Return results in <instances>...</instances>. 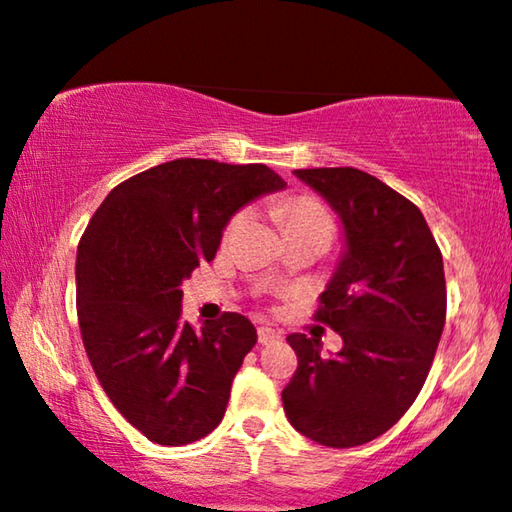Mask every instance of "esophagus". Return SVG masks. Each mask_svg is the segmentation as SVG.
Returning <instances> with one entry per match:
<instances>
[{"mask_svg": "<svg viewBox=\"0 0 512 512\" xmlns=\"http://www.w3.org/2000/svg\"><path fill=\"white\" fill-rule=\"evenodd\" d=\"M257 339H260L262 346H269V344L278 342V339H281V335H278L276 330H271V327H260V330H257Z\"/></svg>", "mask_w": 512, "mask_h": 512, "instance_id": "obj_1", "label": "esophagus"}]
</instances>
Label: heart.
<instances>
[{
	"label": "heart",
	"instance_id": "b5f03b06",
	"mask_svg": "<svg viewBox=\"0 0 512 512\" xmlns=\"http://www.w3.org/2000/svg\"><path fill=\"white\" fill-rule=\"evenodd\" d=\"M285 229H323L332 236V229H335V222H332V215L327 213V208L313 196H297L285 203L281 208ZM236 220L229 224V229L234 227Z\"/></svg>",
	"mask_w": 512,
	"mask_h": 512
}]
</instances>
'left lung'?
I'll use <instances>...</instances> for the list:
<instances>
[{
	"label": "left lung",
	"instance_id": "obj_1",
	"mask_svg": "<svg viewBox=\"0 0 512 512\" xmlns=\"http://www.w3.org/2000/svg\"><path fill=\"white\" fill-rule=\"evenodd\" d=\"M342 220L346 250L316 320L344 339L295 335L297 370L283 388L288 421L325 447L365 445L410 410L431 370L447 313L445 269L421 210L358 168L295 170Z\"/></svg>",
	"mask_w": 512,
	"mask_h": 512
}]
</instances>
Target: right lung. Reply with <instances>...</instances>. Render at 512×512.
<instances>
[{"label": "right lung", "mask_w": 512, "mask_h": 512, "mask_svg": "<svg viewBox=\"0 0 512 512\" xmlns=\"http://www.w3.org/2000/svg\"><path fill=\"white\" fill-rule=\"evenodd\" d=\"M283 187L264 163L175 159L114 187L81 236L84 349L112 405L156 445H189L215 431L257 342L241 313L196 332L182 320L180 285L213 260L231 215Z\"/></svg>", "instance_id": "1"}]
</instances>
